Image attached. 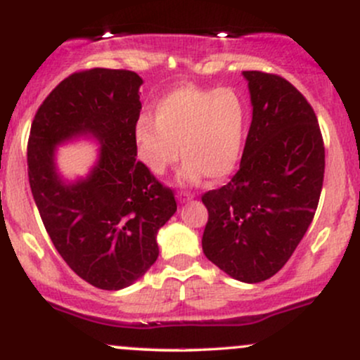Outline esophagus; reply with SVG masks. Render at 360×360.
Masks as SVG:
<instances>
[{
	"label": "esophagus",
	"instance_id": "esophagus-1",
	"mask_svg": "<svg viewBox=\"0 0 360 360\" xmlns=\"http://www.w3.org/2000/svg\"><path fill=\"white\" fill-rule=\"evenodd\" d=\"M177 200H179L181 203H186V201L193 200V194L188 193V191H179V193H177Z\"/></svg>",
	"mask_w": 360,
	"mask_h": 360
}]
</instances>
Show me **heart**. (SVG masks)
<instances>
[{"instance_id": "1", "label": "heart", "mask_w": 360, "mask_h": 360, "mask_svg": "<svg viewBox=\"0 0 360 360\" xmlns=\"http://www.w3.org/2000/svg\"><path fill=\"white\" fill-rule=\"evenodd\" d=\"M249 127L250 108L237 89L181 84L157 101L154 120L139 118L134 140L139 159L157 176L181 152L183 183H198L203 176L221 181L240 162Z\"/></svg>"}]
</instances>
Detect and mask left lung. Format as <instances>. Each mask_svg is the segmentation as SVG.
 I'll list each match as a JSON object with an SVG mask.
<instances>
[{"label": "left lung", "instance_id": "left-lung-1", "mask_svg": "<svg viewBox=\"0 0 360 360\" xmlns=\"http://www.w3.org/2000/svg\"><path fill=\"white\" fill-rule=\"evenodd\" d=\"M252 123L240 169L201 196L208 210L203 252L242 283L272 278L292 255L315 217L325 147L315 111L291 82L243 71Z\"/></svg>", "mask_w": 360, "mask_h": 360}]
</instances>
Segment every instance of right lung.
<instances>
[{"label":"right lung","mask_w":360,"mask_h":360,"mask_svg":"<svg viewBox=\"0 0 360 360\" xmlns=\"http://www.w3.org/2000/svg\"><path fill=\"white\" fill-rule=\"evenodd\" d=\"M142 82L123 69L74 72L37 110L28 139V181L53 247L79 278L106 291L150 269L157 232L177 210L172 189L135 159ZM77 136L102 147L90 174L69 184L56 172L55 150Z\"/></svg>","instance_id":"right-lung-1"}]
</instances>
